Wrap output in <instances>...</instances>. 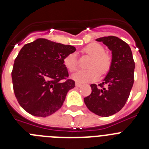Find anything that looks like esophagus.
Segmentation results:
<instances>
[{
	"mask_svg": "<svg viewBox=\"0 0 149 149\" xmlns=\"http://www.w3.org/2000/svg\"><path fill=\"white\" fill-rule=\"evenodd\" d=\"M75 86H77V87H81V83L76 82L75 83Z\"/></svg>",
	"mask_w": 149,
	"mask_h": 149,
	"instance_id": "1",
	"label": "esophagus"
}]
</instances>
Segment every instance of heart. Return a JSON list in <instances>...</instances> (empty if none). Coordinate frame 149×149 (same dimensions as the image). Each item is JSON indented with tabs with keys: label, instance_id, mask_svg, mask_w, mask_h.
Here are the masks:
<instances>
[{
	"label": "heart",
	"instance_id": "obj_1",
	"mask_svg": "<svg viewBox=\"0 0 149 149\" xmlns=\"http://www.w3.org/2000/svg\"><path fill=\"white\" fill-rule=\"evenodd\" d=\"M104 51V48L99 43L93 42L86 46L82 50V52L92 57L89 65L90 68L87 70L77 71L72 74V78L77 82H91L95 81L99 77L100 73L105 74L110 70L112 57ZM63 64L69 72H74L77 68L76 53H71L67 55L63 60Z\"/></svg>",
	"mask_w": 149,
	"mask_h": 149
}]
</instances>
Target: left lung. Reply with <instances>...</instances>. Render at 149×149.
<instances>
[{
	"instance_id": "8db88e82",
	"label": "left lung",
	"mask_w": 149,
	"mask_h": 149,
	"mask_svg": "<svg viewBox=\"0 0 149 149\" xmlns=\"http://www.w3.org/2000/svg\"><path fill=\"white\" fill-rule=\"evenodd\" d=\"M96 41L102 42L112 51L111 66L103 82L98 86L91 84L92 93L84 98V103L95 114L107 117L125 104L134 84L135 63L130 46L119 38L110 36Z\"/></svg>"
}]
</instances>
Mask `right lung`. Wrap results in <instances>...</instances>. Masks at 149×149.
I'll return each instance as SVG.
<instances>
[{"instance_id": "right-lung-1", "label": "right lung", "mask_w": 149, "mask_h": 149, "mask_svg": "<svg viewBox=\"0 0 149 149\" xmlns=\"http://www.w3.org/2000/svg\"><path fill=\"white\" fill-rule=\"evenodd\" d=\"M76 48L46 39L24 45L12 71L13 90L22 108L35 116L46 117L63 106L74 81L67 79L63 60Z\"/></svg>"}]
</instances>
